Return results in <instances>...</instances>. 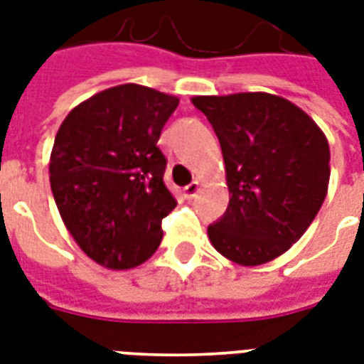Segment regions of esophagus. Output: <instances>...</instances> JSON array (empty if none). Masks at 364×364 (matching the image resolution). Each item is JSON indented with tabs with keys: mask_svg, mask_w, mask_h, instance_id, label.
<instances>
[{
	"mask_svg": "<svg viewBox=\"0 0 364 364\" xmlns=\"http://www.w3.org/2000/svg\"><path fill=\"white\" fill-rule=\"evenodd\" d=\"M198 191H200V183L193 181L191 185H187V187L183 188V196H185V198H194Z\"/></svg>",
	"mask_w": 364,
	"mask_h": 364,
	"instance_id": "1",
	"label": "esophagus"
}]
</instances>
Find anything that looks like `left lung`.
<instances>
[{"label": "left lung", "instance_id": "1", "mask_svg": "<svg viewBox=\"0 0 364 364\" xmlns=\"http://www.w3.org/2000/svg\"><path fill=\"white\" fill-rule=\"evenodd\" d=\"M193 104L219 137L230 193L225 215L208 227L210 242L236 264L270 262L321 210L331 177L327 137L274 94L196 96Z\"/></svg>", "mask_w": 364, "mask_h": 364}]
</instances>
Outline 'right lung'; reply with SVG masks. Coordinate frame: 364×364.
Here are the masks:
<instances>
[{"label": "right lung", "mask_w": 364, "mask_h": 364, "mask_svg": "<svg viewBox=\"0 0 364 364\" xmlns=\"http://www.w3.org/2000/svg\"><path fill=\"white\" fill-rule=\"evenodd\" d=\"M179 100L141 85H119L70 111L50 153V188L79 247L109 270H128L162 242V219L177 205L164 185L160 132Z\"/></svg>", "instance_id": "right-lung-1"}]
</instances>
